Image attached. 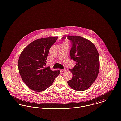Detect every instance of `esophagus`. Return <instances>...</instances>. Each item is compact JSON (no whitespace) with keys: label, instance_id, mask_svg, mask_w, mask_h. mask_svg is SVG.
I'll return each mask as SVG.
<instances>
[{"label":"esophagus","instance_id":"esophagus-1","mask_svg":"<svg viewBox=\"0 0 121 121\" xmlns=\"http://www.w3.org/2000/svg\"><path fill=\"white\" fill-rule=\"evenodd\" d=\"M66 70V69H61V72L62 73H63L64 72H65Z\"/></svg>","mask_w":121,"mask_h":121}]
</instances>
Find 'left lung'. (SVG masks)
<instances>
[{"label": "left lung", "mask_w": 121, "mask_h": 121, "mask_svg": "<svg viewBox=\"0 0 121 121\" xmlns=\"http://www.w3.org/2000/svg\"><path fill=\"white\" fill-rule=\"evenodd\" d=\"M72 42L71 58L76 62L73 69L69 70L73 74L72 78L68 81L72 88L78 91L88 89L98 77L100 62L99 54L94 44L90 41L79 36H64Z\"/></svg>", "instance_id": "obj_1"}]
</instances>
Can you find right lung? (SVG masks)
I'll use <instances>...</instances> for the list:
<instances>
[{
	"label": "right lung",
	"mask_w": 121,
	"mask_h": 121,
	"mask_svg": "<svg viewBox=\"0 0 121 121\" xmlns=\"http://www.w3.org/2000/svg\"><path fill=\"white\" fill-rule=\"evenodd\" d=\"M58 37L41 38L33 41L21 53L18 60L19 74L23 82L37 92H42L50 86L60 71H52L44 67L51 47Z\"/></svg>",
	"instance_id": "right-lung-1"
}]
</instances>
